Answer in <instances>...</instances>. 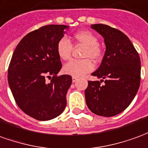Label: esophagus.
Wrapping results in <instances>:
<instances>
[{
	"instance_id": "obj_1",
	"label": "esophagus",
	"mask_w": 148,
	"mask_h": 148,
	"mask_svg": "<svg viewBox=\"0 0 148 148\" xmlns=\"http://www.w3.org/2000/svg\"><path fill=\"white\" fill-rule=\"evenodd\" d=\"M72 82L74 83V82H76V80H78V78H77V77H76V76H72Z\"/></svg>"
}]
</instances>
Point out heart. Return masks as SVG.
Here are the masks:
<instances>
[{"instance_id":"heart-1","label":"heart","mask_w":148,"mask_h":148,"mask_svg":"<svg viewBox=\"0 0 148 148\" xmlns=\"http://www.w3.org/2000/svg\"><path fill=\"white\" fill-rule=\"evenodd\" d=\"M74 41L85 46L82 54L84 60H72L64 66V72L70 76H82L94 69V61H99L102 57V51L99 45V40L95 34L88 30L77 32L73 36ZM56 52L60 59L68 60L71 58L72 45L69 39L63 36L56 44Z\"/></svg>"}]
</instances>
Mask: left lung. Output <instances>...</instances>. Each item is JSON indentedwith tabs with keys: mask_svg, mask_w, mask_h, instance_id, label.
<instances>
[{
	"mask_svg": "<svg viewBox=\"0 0 148 148\" xmlns=\"http://www.w3.org/2000/svg\"><path fill=\"white\" fill-rule=\"evenodd\" d=\"M91 28L103 37L106 50L99 69L92 73L101 79L88 81L86 103L94 114L111 117L124 111L135 98L140 84V58L121 31L102 24Z\"/></svg>",
	"mask_w": 148,
	"mask_h": 148,
	"instance_id": "left-lung-1",
	"label": "left lung"
}]
</instances>
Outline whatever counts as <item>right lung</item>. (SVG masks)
Returning a JSON list of instances; mask_svg holds the SVG:
<instances>
[{"instance_id":"add662e5","label":"right lung","mask_w":148,"mask_h":148,"mask_svg":"<svg viewBox=\"0 0 148 148\" xmlns=\"http://www.w3.org/2000/svg\"><path fill=\"white\" fill-rule=\"evenodd\" d=\"M65 29L69 26L49 25L28 33L17 45L9 64L8 81L16 103L37 120L54 119L67 104L72 76H57L62 64L56 52Z\"/></svg>"}]
</instances>
